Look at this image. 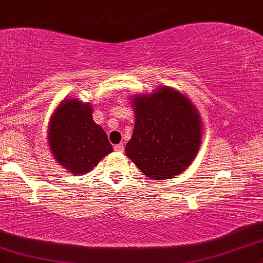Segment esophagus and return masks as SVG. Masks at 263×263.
<instances>
[{"mask_svg":"<svg viewBox=\"0 0 263 263\" xmlns=\"http://www.w3.org/2000/svg\"><path fill=\"white\" fill-rule=\"evenodd\" d=\"M114 149L116 151V152H123V149H125V146H123L122 143H119V144H116V146L114 147Z\"/></svg>","mask_w":263,"mask_h":263,"instance_id":"1","label":"esophagus"}]
</instances>
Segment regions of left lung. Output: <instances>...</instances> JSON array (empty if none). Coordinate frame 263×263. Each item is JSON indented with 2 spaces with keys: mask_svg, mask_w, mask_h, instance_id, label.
<instances>
[{
  "mask_svg": "<svg viewBox=\"0 0 263 263\" xmlns=\"http://www.w3.org/2000/svg\"><path fill=\"white\" fill-rule=\"evenodd\" d=\"M135 128L126 155L151 179H171L189 167L201 143V120L177 90L162 86L134 96Z\"/></svg>",
  "mask_w": 263,
  "mask_h": 263,
  "instance_id": "left-lung-1",
  "label": "left lung"
}]
</instances>
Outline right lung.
Listing matches in <instances>:
<instances>
[{
  "label": "right lung",
  "instance_id": "right-lung-1",
  "mask_svg": "<svg viewBox=\"0 0 263 263\" xmlns=\"http://www.w3.org/2000/svg\"><path fill=\"white\" fill-rule=\"evenodd\" d=\"M48 142L55 161L79 176L91 171L112 146L105 131L92 120L87 102L68 99L54 111L48 126Z\"/></svg>",
  "mask_w": 263,
  "mask_h": 263
}]
</instances>
